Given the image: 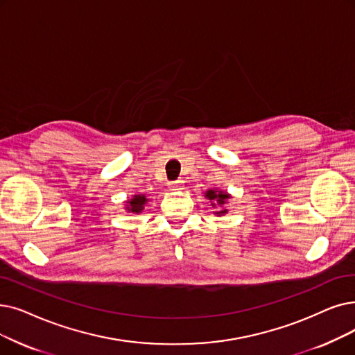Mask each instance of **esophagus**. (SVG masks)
I'll return each mask as SVG.
<instances>
[{"label": "esophagus", "mask_w": 355, "mask_h": 355, "mask_svg": "<svg viewBox=\"0 0 355 355\" xmlns=\"http://www.w3.org/2000/svg\"><path fill=\"white\" fill-rule=\"evenodd\" d=\"M182 182L181 181H171L168 182V189L171 191H178V190H182Z\"/></svg>", "instance_id": "34e87169"}]
</instances>
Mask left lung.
Segmentation results:
<instances>
[{
  "instance_id": "left-lung-1",
  "label": "left lung",
  "mask_w": 355,
  "mask_h": 355,
  "mask_svg": "<svg viewBox=\"0 0 355 355\" xmlns=\"http://www.w3.org/2000/svg\"><path fill=\"white\" fill-rule=\"evenodd\" d=\"M206 197H207L209 200H216V203H218L219 206L225 205V203H226V200L229 198V196H227L226 193H222V191L216 193L214 190H209V191L206 193ZM211 206H216V205H211ZM226 211H227V210L225 209V210H220V211H218V214H222V213H226Z\"/></svg>"
}]
</instances>
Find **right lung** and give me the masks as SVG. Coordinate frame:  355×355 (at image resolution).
Segmentation results:
<instances>
[{"instance_id": "add662e5", "label": "right lung", "mask_w": 355, "mask_h": 355, "mask_svg": "<svg viewBox=\"0 0 355 355\" xmlns=\"http://www.w3.org/2000/svg\"><path fill=\"white\" fill-rule=\"evenodd\" d=\"M128 203H129V206L126 209L130 213H141L144 210V205L146 203V197L145 196H135Z\"/></svg>"}]
</instances>
